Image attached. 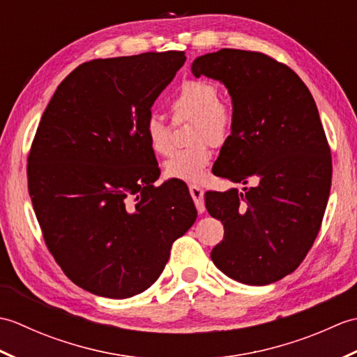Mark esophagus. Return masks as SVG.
<instances>
[{"label":"esophagus","mask_w":357,"mask_h":357,"mask_svg":"<svg viewBox=\"0 0 357 357\" xmlns=\"http://www.w3.org/2000/svg\"><path fill=\"white\" fill-rule=\"evenodd\" d=\"M190 195L195 201V206L198 208L199 213L206 211V204H204V190L198 185H190Z\"/></svg>","instance_id":"esophagus-1"}]
</instances>
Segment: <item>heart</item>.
<instances>
[{"label": "heart", "mask_w": 357, "mask_h": 357, "mask_svg": "<svg viewBox=\"0 0 357 357\" xmlns=\"http://www.w3.org/2000/svg\"><path fill=\"white\" fill-rule=\"evenodd\" d=\"M172 110L178 116L193 118L190 141L195 144L173 151L164 164V172L173 179L199 183L206 176V169L211 161V151L206 142L219 146L229 139L233 115L221 102L218 86L206 79L185 81L173 96ZM144 135L156 155H167L172 150L169 127L158 115H149L144 124Z\"/></svg>", "instance_id": "obj_1"}]
</instances>
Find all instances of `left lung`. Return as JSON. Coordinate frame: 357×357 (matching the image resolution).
<instances>
[{"label":"left lung","instance_id":"1","mask_svg":"<svg viewBox=\"0 0 357 357\" xmlns=\"http://www.w3.org/2000/svg\"><path fill=\"white\" fill-rule=\"evenodd\" d=\"M196 78L229 90L233 128L215 174L252 184L207 192L224 239L211 261L247 285H267L299 267L319 233L331 187V156L316 102L290 67L264 53L221 49L198 56Z\"/></svg>","mask_w":357,"mask_h":357}]
</instances>
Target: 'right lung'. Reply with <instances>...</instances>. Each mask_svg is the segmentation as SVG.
Wrapping results in <instances>:
<instances>
[{
    "label": "right lung",
    "mask_w": 357,
    "mask_h": 357,
    "mask_svg": "<svg viewBox=\"0 0 357 357\" xmlns=\"http://www.w3.org/2000/svg\"><path fill=\"white\" fill-rule=\"evenodd\" d=\"M184 52L93 59L58 86L27 159L29 193L50 253L72 282L112 299L161 275L196 221L187 185L165 181L144 135Z\"/></svg>",
    "instance_id": "1"
}]
</instances>
